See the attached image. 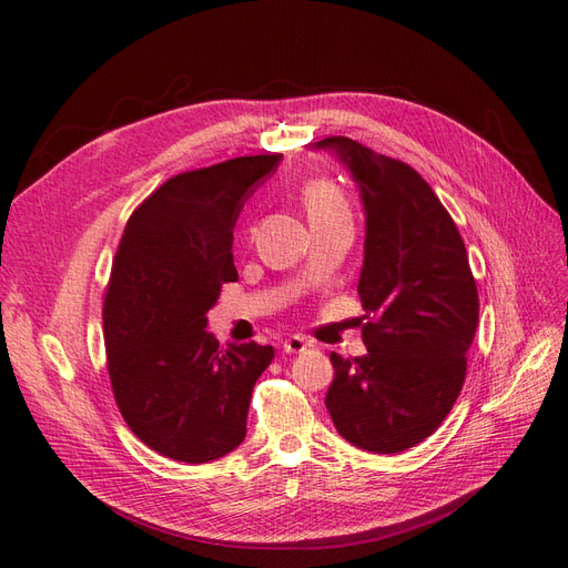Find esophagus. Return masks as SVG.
Returning <instances> with one entry per match:
<instances>
[{"label":"esophagus","instance_id":"34e87169","mask_svg":"<svg viewBox=\"0 0 568 568\" xmlns=\"http://www.w3.org/2000/svg\"><path fill=\"white\" fill-rule=\"evenodd\" d=\"M306 349V339L300 335H290L283 343V352L285 354H302Z\"/></svg>","mask_w":568,"mask_h":568}]
</instances>
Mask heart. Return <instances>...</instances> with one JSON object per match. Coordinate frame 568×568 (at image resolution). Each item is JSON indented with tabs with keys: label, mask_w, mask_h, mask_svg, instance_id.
<instances>
[{
	"label": "heart",
	"mask_w": 568,
	"mask_h": 568,
	"mask_svg": "<svg viewBox=\"0 0 568 568\" xmlns=\"http://www.w3.org/2000/svg\"><path fill=\"white\" fill-rule=\"evenodd\" d=\"M300 197H302L306 214H310V221L349 214L343 192H339L331 181H323V178L304 183Z\"/></svg>",
	"instance_id": "b5f03b06"
}]
</instances>
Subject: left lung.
I'll return each instance as SVG.
<instances>
[{
    "label": "left lung",
    "mask_w": 568,
    "mask_h": 568,
    "mask_svg": "<svg viewBox=\"0 0 568 568\" xmlns=\"http://www.w3.org/2000/svg\"><path fill=\"white\" fill-rule=\"evenodd\" d=\"M366 212L364 356L331 354L326 407L354 447L395 455L437 430L466 378L478 326V287L464 240L433 187L409 164L333 135Z\"/></svg>",
    "instance_id": "8db88e82"
}]
</instances>
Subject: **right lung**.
<instances>
[{"mask_svg":"<svg viewBox=\"0 0 568 568\" xmlns=\"http://www.w3.org/2000/svg\"><path fill=\"white\" fill-rule=\"evenodd\" d=\"M283 154L178 173L125 223L104 295L113 399L140 440L169 459L204 464L247 433L271 345H229L206 333L221 287L237 281L233 229L256 183Z\"/></svg>","mask_w":568,"mask_h":568,"instance_id":"obj_1","label":"right lung"}]
</instances>
